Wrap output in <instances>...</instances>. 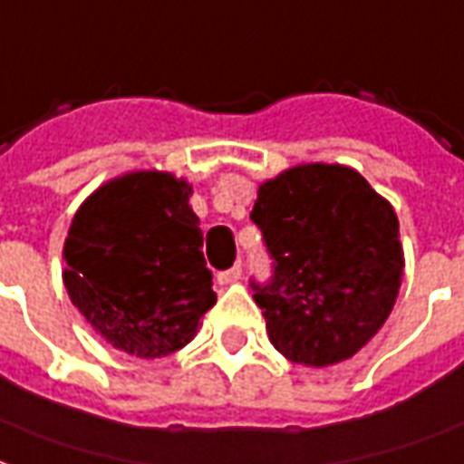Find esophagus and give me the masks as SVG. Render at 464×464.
Listing matches in <instances>:
<instances>
[{"label": "esophagus", "instance_id": "34e87169", "mask_svg": "<svg viewBox=\"0 0 464 464\" xmlns=\"http://www.w3.org/2000/svg\"><path fill=\"white\" fill-rule=\"evenodd\" d=\"M241 276H243L241 266H233V267H228V270H221V273L216 276V280H218L221 285H231V283H238V280H241Z\"/></svg>", "mask_w": 464, "mask_h": 464}]
</instances>
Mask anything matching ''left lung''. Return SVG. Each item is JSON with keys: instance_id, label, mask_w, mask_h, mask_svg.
<instances>
[{"instance_id": "left-lung-1", "label": "left lung", "mask_w": 464, "mask_h": 464, "mask_svg": "<svg viewBox=\"0 0 464 464\" xmlns=\"http://www.w3.org/2000/svg\"><path fill=\"white\" fill-rule=\"evenodd\" d=\"M250 218L273 258V277L250 283L273 346L304 366L354 356L403 277L393 206L356 169L300 164L260 184Z\"/></svg>"}]
</instances>
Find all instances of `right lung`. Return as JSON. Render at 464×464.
<instances>
[{
    "label": "right lung",
    "instance_id": "1",
    "mask_svg": "<svg viewBox=\"0 0 464 464\" xmlns=\"http://www.w3.org/2000/svg\"><path fill=\"white\" fill-rule=\"evenodd\" d=\"M191 184L130 171L102 184L73 216L63 285L92 329L140 359L174 354L214 307Z\"/></svg>",
    "mask_w": 464,
    "mask_h": 464
}]
</instances>
